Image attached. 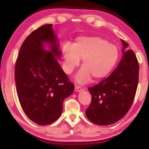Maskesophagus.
I'll return each instance as SVG.
<instances>
[{
    "instance_id": "34e87169",
    "label": "esophagus",
    "mask_w": 149,
    "mask_h": 149,
    "mask_svg": "<svg viewBox=\"0 0 149 149\" xmlns=\"http://www.w3.org/2000/svg\"><path fill=\"white\" fill-rule=\"evenodd\" d=\"M84 90L82 89L81 87H79V86H76V85H75V91H76V92H81V91H82Z\"/></svg>"
}]
</instances>
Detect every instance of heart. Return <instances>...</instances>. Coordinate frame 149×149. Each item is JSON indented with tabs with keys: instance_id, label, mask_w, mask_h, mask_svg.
<instances>
[{
	"instance_id": "obj_1",
	"label": "heart",
	"mask_w": 149,
	"mask_h": 149,
	"mask_svg": "<svg viewBox=\"0 0 149 149\" xmlns=\"http://www.w3.org/2000/svg\"><path fill=\"white\" fill-rule=\"evenodd\" d=\"M63 69L71 74L82 60V68L75 79L80 84H85L93 77L100 80L112 71L116 64L119 52L117 47L98 36L78 37L72 45L62 46Z\"/></svg>"
}]
</instances>
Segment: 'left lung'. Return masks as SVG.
Returning <instances> with one entry per match:
<instances>
[{"mask_svg":"<svg viewBox=\"0 0 149 149\" xmlns=\"http://www.w3.org/2000/svg\"><path fill=\"white\" fill-rule=\"evenodd\" d=\"M122 57L109 77L89 88L92 100L85 111L87 118L99 125L113 124L125 116L132 107L139 81V64L134 52L127 50L121 39Z\"/></svg>","mask_w":149,"mask_h":149,"instance_id":"obj_1","label":"left lung"}]
</instances>
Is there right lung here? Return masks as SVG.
<instances>
[{
    "label": "right lung",
    "mask_w": 149,
    "mask_h": 149,
    "mask_svg": "<svg viewBox=\"0 0 149 149\" xmlns=\"http://www.w3.org/2000/svg\"><path fill=\"white\" fill-rule=\"evenodd\" d=\"M59 48L52 24L44 25L25 40L15 65L20 104L27 117L38 125H49L58 119L63 102L74 91V85L57 60L62 54Z\"/></svg>",
    "instance_id": "add662e5"
}]
</instances>
